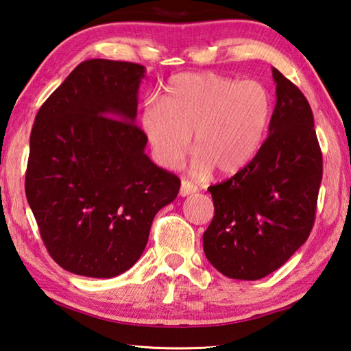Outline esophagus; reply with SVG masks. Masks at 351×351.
Wrapping results in <instances>:
<instances>
[{"label":"esophagus","instance_id":"1","mask_svg":"<svg viewBox=\"0 0 351 351\" xmlns=\"http://www.w3.org/2000/svg\"><path fill=\"white\" fill-rule=\"evenodd\" d=\"M197 192V187L192 181H187V180H182L181 182V190H180V195L181 196H187L190 193H195Z\"/></svg>","mask_w":351,"mask_h":351}]
</instances>
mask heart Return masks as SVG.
Listing matches in <instances>:
<instances>
[{
    "instance_id": "1",
    "label": "heart",
    "mask_w": 351,
    "mask_h": 351,
    "mask_svg": "<svg viewBox=\"0 0 351 351\" xmlns=\"http://www.w3.org/2000/svg\"><path fill=\"white\" fill-rule=\"evenodd\" d=\"M271 119V97L263 82L212 72L180 73L165 86L161 104L149 103L141 129L156 161L173 169L189 154L195 132L193 173L218 167L234 175L263 149Z\"/></svg>"
}]
</instances>
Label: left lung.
Segmentation results:
<instances>
[{
  "label": "left lung",
  "instance_id": "8db88e82",
  "mask_svg": "<svg viewBox=\"0 0 351 351\" xmlns=\"http://www.w3.org/2000/svg\"><path fill=\"white\" fill-rule=\"evenodd\" d=\"M276 106L256 158L230 180L208 187L215 216L204 253L232 279L256 281L284 265L315 224L322 152L304 93L273 69Z\"/></svg>",
  "mask_w": 351,
  "mask_h": 351
}]
</instances>
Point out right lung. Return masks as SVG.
<instances>
[{
  "label": "right lung",
  "instance_id": "right-lung-1",
  "mask_svg": "<svg viewBox=\"0 0 351 351\" xmlns=\"http://www.w3.org/2000/svg\"><path fill=\"white\" fill-rule=\"evenodd\" d=\"M144 73L135 62L82 61L32 127L25 196L49 254L75 275L129 270L180 192V178L144 154L135 124Z\"/></svg>",
  "mask_w": 351,
  "mask_h": 351
}]
</instances>
